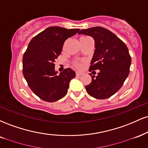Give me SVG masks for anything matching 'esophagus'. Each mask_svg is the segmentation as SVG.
<instances>
[{
    "label": "esophagus",
    "mask_w": 148,
    "mask_h": 148,
    "mask_svg": "<svg viewBox=\"0 0 148 148\" xmlns=\"http://www.w3.org/2000/svg\"><path fill=\"white\" fill-rule=\"evenodd\" d=\"M83 73L82 72H76V75L77 76H81V74H82Z\"/></svg>",
    "instance_id": "1"
}]
</instances>
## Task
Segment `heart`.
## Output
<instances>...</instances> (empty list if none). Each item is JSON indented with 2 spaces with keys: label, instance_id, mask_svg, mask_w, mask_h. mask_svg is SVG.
Instances as JSON below:
<instances>
[{
  "label": "heart",
  "instance_id": "b5f03b06",
  "mask_svg": "<svg viewBox=\"0 0 148 148\" xmlns=\"http://www.w3.org/2000/svg\"><path fill=\"white\" fill-rule=\"evenodd\" d=\"M74 67H76V68H80V67H81V63L79 61H75V62H74Z\"/></svg>",
  "mask_w": 148,
  "mask_h": 148
}]
</instances>
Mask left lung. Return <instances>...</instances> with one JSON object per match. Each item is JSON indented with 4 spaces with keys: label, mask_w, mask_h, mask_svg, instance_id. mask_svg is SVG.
<instances>
[{
    "label": "left lung",
    "mask_w": 148,
    "mask_h": 148,
    "mask_svg": "<svg viewBox=\"0 0 148 148\" xmlns=\"http://www.w3.org/2000/svg\"><path fill=\"white\" fill-rule=\"evenodd\" d=\"M90 36L95 40V50L90 71L99 69L98 75L90 76L86 86L92 97L104 99L117 92L130 74L132 58L126 45L114 33L102 27L80 30L79 35Z\"/></svg>",
    "instance_id": "8db88e82"
}]
</instances>
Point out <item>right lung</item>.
<instances>
[{
    "label": "right lung",
    "mask_w": 148,
    "mask_h": 148,
    "mask_svg": "<svg viewBox=\"0 0 148 148\" xmlns=\"http://www.w3.org/2000/svg\"><path fill=\"white\" fill-rule=\"evenodd\" d=\"M79 31V28L51 26L28 44L23 57V74L31 90L44 101L54 102L67 95L69 82L76 73L67 68L58 74L54 62L61 53L64 41Z\"/></svg>",
    "instance_id": "1"
}]
</instances>
